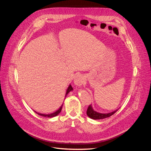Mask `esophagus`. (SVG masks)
I'll return each instance as SVG.
<instances>
[{
    "mask_svg": "<svg viewBox=\"0 0 151 151\" xmlns=\"http://www.w3.org/2000/svg\"><path fill=\"white\" fill-rule=\"evenodd\" d=\"M85 82V78L84 76L82 75H78L75 77L74 79V83L76 86L78 87H80Z\"/></svg>",
    "mask_w": 151,
    "mask_h": 151,
    "instance_id": "34e87169",
    "label": "esophagus"
}]
</instances>
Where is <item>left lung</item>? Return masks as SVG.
I'll return each mask as SVG.
<instances>
[{
	"label": "left lung",
	"mask_w": 151,
	"mask_h": 151,
	"mask_svg": "<svg viewBox=\"0 0 151 151\" xmlns=\"http://www.w3.org/2000/svg\"><path fill=\"white\" fill-rule=\"evenodd\" d=\"M119 109H116V111L110 112V113H107V114H101V113H99L96 111H95L91 106V105H90L88 107L87 111V115L91 118V119H101L104 118H106L110 117L112 115H114L116 112L118 111Z\"/></svg>",
	"instance_id": "obj_1"
}]
</instances>
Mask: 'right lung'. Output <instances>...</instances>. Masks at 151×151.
<instances>
[{
    "label": "right lung",
    "mask_w": 151,
    "mask_h": 151,
    "mask_svg": "<svg viewBox=\"0 0 151 151\" xmlns=\"http://www.w3.org/2000/svg\"><path fill=\"white\" fill-rule=\"evenodd\" d=\"M73 90V88H72V87L71 86V85H70L69 86V87L68 88V90H67V91H66V96L68 95V94L70 92V91H72ZM62 106H63V104L61 106V107H60V108L57 111H55V112H53V113H52V114H40V113H38V112H36L35 111H34V112H36L37 114H38L39 115H40V116H44V117H46V118H52V117H54V116H57V115H58L60 113V112L61 111V109H62Z\"/></svg>",
    "instance_id": "obj_1"
}]
</instances>
